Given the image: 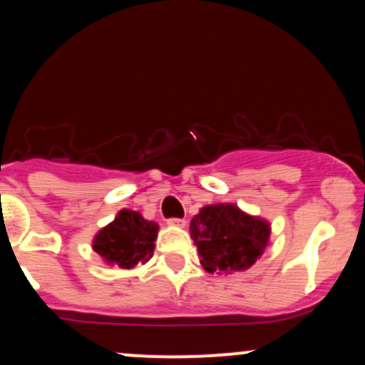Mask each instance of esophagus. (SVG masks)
Wrapping results in <instances>:
<instances>
[{
  "instance_id": "obj_1",
  "label": "esophagus",
  "mask_w": 365,
  "mask_h": 365,
  "mask_svg": "<svg viewBox=\"0 0 365 365\" xmlns=\"http://www.w3.org/2000/svg\"><path fill=\"white\" fill-rule=\"evenodd\" d=\"M168 225H170V226H185L187 221L182 220V217H170Z\"/></svg>"
}]
</instances>
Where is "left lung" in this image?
<instances>
[{"label":"left lung","instance_id":"8db88e82","mask_svg":"<svg viewBox=\"0 0 365 365\" xmlns=\"http://www.w3.org/2000/svg\"><path fill=\"white\" fill-rule=\"evenodd\" d=\"M269 233V223L233 204L206 206L190 221L192 240L209 273L249 269L262 255Z\"/></svg>","mask_w":365,"mask_h":365}]
</instances>
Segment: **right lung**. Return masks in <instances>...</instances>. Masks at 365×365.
Returning a JSON list of instances; mask_svg holds the SVG:
<instances>
[{
	"instance_id": "add662e5",
	"label": "right lung",
	"mask_w": 365,
	"mask_h": 365,
	"mask_svg": "<svg viewBox=\"0 0 365 365\" xmlns=\"http://www.w3.org/2000/svg\"><path fill=\"white\" fill-rule=\"evenodd\" d=\"M158 225L142 217L140 212L121 209L115 221L104 226L94 238L92 249L108 264L132 269L153 257Z\"/></svg>"
}]
</instances>
